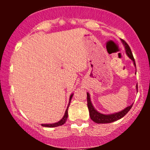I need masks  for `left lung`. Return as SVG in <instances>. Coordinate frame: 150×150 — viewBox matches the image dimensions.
<instances>
[{
	"instance_id": "obj_1",
	"label": "left lung",
	"mask_w": 150,
	"mask_h": 150,
	"mask_svg": "<svg viewBox=\"0 0 150 150\" xmlns=\"http://www.w3.org/2000/svg\"><path fill=\"white\" fill-rule=\"evenodd\" d=\"M122 42L124 44L125 47V51H126V54L128 55V56L129 57L130 59H132L134 62V64L136 67V64H135L134 59V56L132 55V50L130 49L129 46L128 45V43L124 40H122ZM137 90V85L136 86ZM87 106H88V111H89V116L90 118L91 119L92 121H94L96 123H110L112 122H115L118 120H120L121 118H122L123 116H125L128 112V111L131 110L132 107L133 106V104L130 105L129 107H126L125 109H124L123 110L120 111L119 112H116V113H113V114H110V115H105V114H102V113H100L98 112L94 108V107L92 106V104H91V100H90V96L89 94L87 93Z\"/></svg>"
}]
</instances>
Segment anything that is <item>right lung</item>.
Returning <instances> with one entry per match:
<instances>
[{
  "mask_svg": "<svg viewBox=\"0 0 150 150\" xmlns=\"http://www.w3.org/2000/svg\"><path fill=\"white\" fill-rule=\"evenodd\" d=\"M72 97H73V94L71 95V97H70V101H71V98H72ZM69 105H70V102H69ZM68 107H69V106H67V110H66V111H65L64 116H63V118H62L60 121L58 122H56V123H52V124H42L41 125H42V126H43V127L53 128V127L60 126V125H62L63 124H64V123H65V122H66V120H67V116H68V114H67V110H68Z\"/></svg>",
  "mask_w": 150,
  "mask_h": 150,
  "instance_id": "1",
  "label": "right lung"
}]
</instances>
